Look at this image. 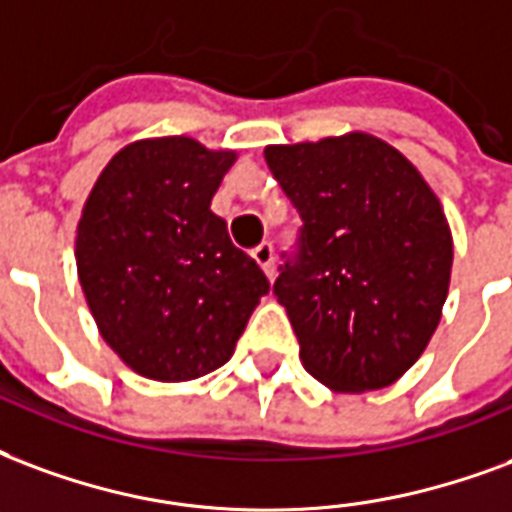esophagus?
<instances>
[{
	"label": "esophagus",
	"instance_id": "esophagus-1",
	"mask_svg": "<svg viewBox=\"0 0 512 512\" xmlns=\"http://www.w3.org/2000/svg\"><path fill=\"white\" fill-rule=\"evenodd\" d=\"M252 257H255V263L263 271H266L268 279H274V246L271 244H260L252 249Z\"/></svg>",
	"mask_w": 512,
	"mask_h": 512
}]
</instances>
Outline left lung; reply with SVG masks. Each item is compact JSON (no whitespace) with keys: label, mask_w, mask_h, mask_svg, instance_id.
Instances as JSON below:
<instances>
[{"label":"left lung","mask_w":512,"mask_h":512,"mask_svg":"<svg viewBox=\"0 0 512 512\" xmlns=\"http://www.w3.org/2000/svg\"><path fill=\"white\" fill-rule=\"evenodd\" d=\"M304 219L274 295L314 380L380 391L418 361L448 298L453 236L434 189L391 143L347 132L266 146Z\"/></svg>","instance_id":"8db88e82"}]
</instances>
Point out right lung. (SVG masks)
<instances>
[{
	"label": "right lung",
	"mask_w": 512,
	"mask_h": 512,
	"mask_svg": "<svg viewBox=\"0 0 512 512\" xmlns=\"http://www.w3.org/2000/svg\"><path fill=\"white\" fill-rule=\"evenodd\" d=\"M236 151L187 135L135 140L83 203L75 266L102 339L140 377L184 382L230 361L268 293L211 211Z\"/></svg>",
	"instance_id": "1"
}]
</instances>
